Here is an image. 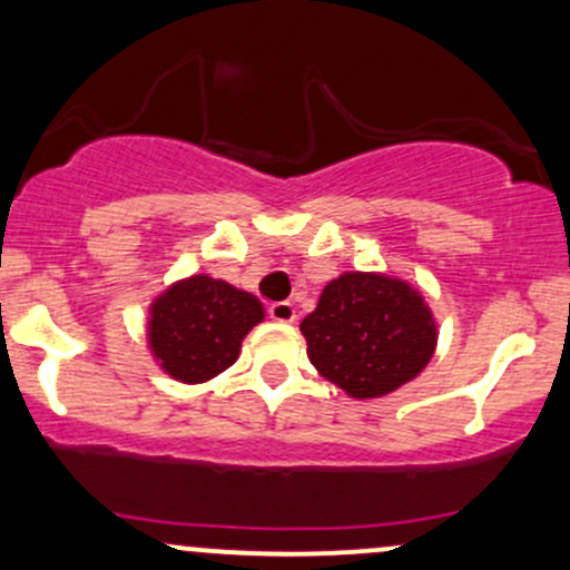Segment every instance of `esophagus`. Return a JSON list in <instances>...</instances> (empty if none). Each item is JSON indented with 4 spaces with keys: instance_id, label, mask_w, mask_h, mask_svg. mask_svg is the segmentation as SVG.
<instances>
[{
    "instance_id": "obj_1",
    "label": "esophagus",
    "mask_w": 570,
    "mask_h": 570,
    "mask_svg": "<svg viewBox=\"0 0 570 570\" xmlns=\"http://www.w3.org/2000/svg\"><path fill=\"white\" fill-rule=\"evenodd\" d=\"M268 317L277 323H293L296 321V307H293L291 302H274L272 307H268Z\"/></svg>"
}]
</instances>
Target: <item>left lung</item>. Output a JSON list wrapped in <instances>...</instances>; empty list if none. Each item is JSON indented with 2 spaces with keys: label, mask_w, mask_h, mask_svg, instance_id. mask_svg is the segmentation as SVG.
Returning a JSON list of instances; mask_svg holds the SVG:
<instances>
[{
  "label": "left lung",
  "mask_w": 570,
  "mask_h": 570,
  "mask_svg": "<svg viewBox=\"0 0 570 570\" xmlns=\"http://www.w3.org/2000/svg\"><path fill=\"white\" fill-rule=\"evenodd\" d=\"M302 334L312 366L353 400H375L413 381L438 347V323L419 287L375 272L332 279Z\"/></svg>",
  "instance_id": "1"
}]
</instances>
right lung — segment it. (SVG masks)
<instances>
[{"instance_id": "1", "label": "right lung", "mask_w": 570, "mask_h": 570, "mask_svg": "<svg viewBox=\"0 0 570 570\" xmlns=\"http://www.w3.org/2000/svg\"><path fill=\"white\" fill-rule=\"evenodd\" d=\"M261 321L263 304L253 293L209 274H193L151 302L146 340L165 375L193 385L228 370L242 340Z\"/></svg>"}]
</instances>
